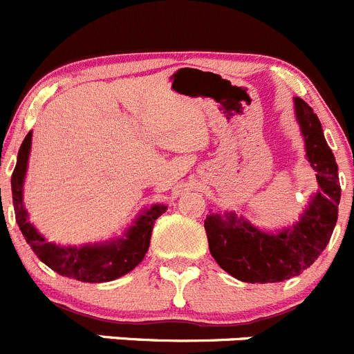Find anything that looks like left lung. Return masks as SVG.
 Masks as SVG:
<instances>
[{
	"instance_id": "obj_1",
	"label": "left lung",
	"mask_w": 354,
	"mask_h": 354,
	"mask_svg": "<svg viewBox=\"0 0 354 354\" xmlns=\"http://www.w3.org/2000/svg\"><path fill=\"white\" fill-rule=\"evenodd\" d=\"M296 122L319 189L300 221L282 231L254 227L234 212L209 213L205 221L209 252L222 270L241 282L266 284L300 275L319 257L332 238L340 201L339 167L326 145L321 122L307 102L295 98Z\"/></svg>"
}]
</instances>
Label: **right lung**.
Segmentation results:
<instances>
[{
  "mask_svg": "<svg viewBox=\"0 0 354 354\" xmlns=\"http://www.w3.org/2000/svg\"><path fill=\"white\" fill-rule=\"evenodd\" d=\"M30 149L31 132L24 138L19 148L17 165L12 174V197H14L15 221H17L19 229L38 259L59 275L81 280V282H91V284L109 282L132 272L145 259L155 221L162 213H165L167 206L153 205L151 208L145 209L136 218V222L123 232V236L114 238L106 243L62 247L53 241H47L28 221V212L22 203V187L26 178Z\"/></svg>",
  "mask_w": 354,
  "mask_h": 354,
  "instance_id": "add662e5",
  "label": "right lung"
}]
</instances>
